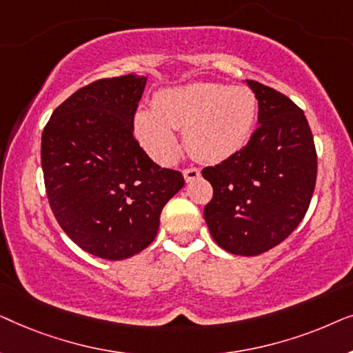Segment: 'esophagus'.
Wrapping results in <instances>:
<instances>
[{
  "mask_svg": "<svg viewBox=\"0 0 353 353\" xmlns=\"http://www.w3.org/2000/svg\"><path fill=\"white\" fill-rule=\"evenodd\" d=\"M183 176H185V180L188 183L194 181V180H197V178L201 176V170H199V168H194V167L185 168V170H183Z\"/></svg>",
  "mask_w": 353,
  "mask_h": 353,
  "instance_id": "esophagus-1",
  "label": "esophagus"
}]
</instances>
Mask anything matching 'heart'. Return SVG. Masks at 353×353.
<instances>
[{
    "instance_id": "b5f03b06",
    "label": "heart",
    "mask_w": 353,
    "mask_h": 353,
    "mask_svg": "<svg viewBox=\"0 0 353 353\" xmlns=\"http://www.w3.org/2000/svg\"><path fill=\"white\" fill-rule=\"evenodd\" d=\"M257 114V96L245 86L192 81L157 91L152 109L134 112L133 127L144 151L162 165L175 162L180 151L176 128H183L191 156L216 163L245 148Z\"/></svg>"
}]
</instances>
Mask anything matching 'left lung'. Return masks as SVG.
Here are the masks:
<instances>
[{"mask_svg": "<svg viewBox=\"0 0 353 353\" xmlns=\"http://www.w3.org/2000/svg\"><path fill=\"white\" fill-rule=\"evenodd\" d=\"M259 101V127L233 157L205 167L214 197L204 219L215 243L234 255H259L283 243L310 205L316 181L312 130L288 96L245 80Z\"/></svg>", "mask_w": 353, "mask_h": 353, "instance_id": "8db88e82", "label": "left lung"}]
</instances>
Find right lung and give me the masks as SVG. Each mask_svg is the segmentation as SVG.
<instances>
[{"instance_id":"add662e5","label":"right lung","mask_w":353,"mask_h":353,"mask_svg":"<svg viewBox=\"0 0 353 353\" xmlns=\"http://www.w3.org/2000/svg\"><path fill=\"white\" fill-rule=\"evenodd\" d=\"M148 77L128 74L77 90L46 123L41 167L57 223L74 243L105 260H123L152 243L163 205L185 186L133 137Z\"/></svg>"}]
</instances>
